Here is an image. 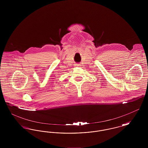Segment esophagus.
I'll list each match as a JSON object with an SVG mask.
<instances>
[{
	"instance_id": "obj_1",
	"label": "esophagus",
	"mask_w": 148,
	"mask_h": 148,
	"mask_svg": "<svg viewBox=\"0 0 148 148\" xmlns=\"http://www.w3.org/2000/svg\"><path fill=\"white\" fill-rule=\"evenodd\" d=\"M76 66H79V64H77V65H76Z\"/></svg>"
}]
</instances>
